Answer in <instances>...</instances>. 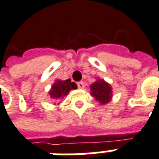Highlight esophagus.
Listing matches in <instances>:
<instances>
[{"label":"esophagus","mask_w":159,"mask_h":159,"mask_svg":"<svg viewBox=\"0 0 159 159\" xmlns=\"http://www.w3.org/2000/svg\"><path fill=\"white\" fill-rule=\"evenodd\" d=\"M77 87H78V89H84V83H83V82H79V83H77Z\"/></svg>","instance_id":"34e87169"}]
</instances>
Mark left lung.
Instances as JSON below:
<instances>
[{
    "label": "left lung",
    "mask_w": 159,
    "mask_h": 159,
    "mask_svg": "<svg viewBox=\"0 0 159 159\" xmlns=\"http://www.w3.org/2000/svg\"><path fill=\"white\" fill-rule=\"evenodd\" d=\"M91 95L101 104L109 103L112 98V88L104 80L98 79L90 86Z\"/></svg>",
    "instance_id": "left-lung-1"
}]
</instances>
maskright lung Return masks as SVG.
Listing matches in <instances>:
<instances>
[{
    "label": "right lung",
    "mask_w": 159,
    "mask_h": 159,
    "mask_svg": "<svg viewBox=\"0 0 159 159\" xmlns=\"http://www.w3.org/2000/svg\"><path fill=\"white\" fill-rule=\"evenodd\" d=\"M76 88H77V86L76 83L70 82V79L65 80V81L56 80V83L51 87V89L49 92V94L51 98L61 99V98L66 97L70 90L76 89Z\"/></svg>",
    "instance_id": "1"
}]
</instances>
